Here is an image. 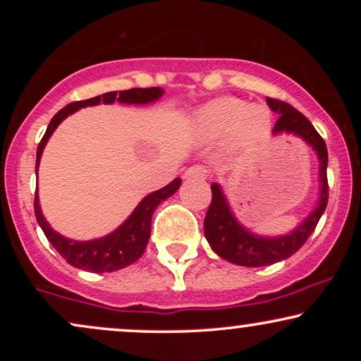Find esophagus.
Listing matches in <instances>:
<instances>
[{
	"label": "esophagus",
	"mask_w": 361,
	"mask_h": 361,
	"mask_svg": "<svg viewBox=\"0 0 361 361\" xmlns=\"http://www.w3.org/2000/svg\"><path fill=\"white\" fill-rule=\"evenodd\" d=\"M209 175V171L204 166H192L185 171L186 180H204Z\"/></svg>",
	"instance_id": "obj_1"
}]
</instances>
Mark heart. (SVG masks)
<instances>
[{"label": "heart", "mask_w": 361, "mask_h": 361, "mask_svg": "<svg viewBox=\"0 0 361 361\" xmlns=\"http://www.w3.org/2000/svg\"><path fill=\"white\" fill-rule=\"evenodd\" d=\"M197 128L205 137H224L234 151H251L270 137L271 114L264 105H250L241 98L224 97L197 111Z\"/></svg>", "instance_id": "b5f03b06"}]
</instances>
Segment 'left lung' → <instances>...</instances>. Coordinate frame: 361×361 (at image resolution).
Wrapping results in <instances>:
<instances>
[{
  "mask_svg": "<svg viewBox=\"0 0 361 361\" xmlns=\"http://www.w3.org/2000/svg\"><path fill=\"white\" fill-rule=\"evenodd\" d=\"M268 106L280 115L273 127V135L290 134L300 137L312 147L319 161V197L310 214L299 226L293 227L287 234L261 235L252 233L238 221L222 186L212 183V204L207 210L204 231L215 255L229 263L241 267H268L290 258L307 241L309 235L316 229L319 219L324 214L327 205V149L324 140L317 134L316 128L299 110L288 103L267 98Z\"/></svg>",
  "mask_w": 361,
  "mask_h": 361,
  "instance_id": "1",
  "label": "left lung"
}]
</instances>
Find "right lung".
Instances as JSON below:
<instances>
[{
	"label": "right lung",
	"instance_id": "add662e5",
	"mask_svg": "<svg viewBox=\"0 0 361 361\" xmlns=\"http://www.w3.org/2000/svg\"><path fill=\"white\" fill-rule=\"evenodd\" d=\"M164 94L163 88H132L126 91H109L103 93L100 97L90 98V100L74 102L66 105L64 109L57 111L54 115L51 123H49L47 130H45L42 140H40L39 147H37V163H35V173H39L40 166V157H42L44 147L47 140L51 139L57 126L69 115L80 109H86V106L94 105H111V103L118 102L123 105H149L159 100ZM181 180L176 178L171 183L164 186V188L156 190V192L146 195L139 205L135 207L134 212L123 221L115 231L110 234L103 235L98 239H90V241H76V239H69L54 231L47 219L44 217L42 209L39 204V193H35V217L39 226L42 227L45 238L49 243L56 247V251L68 261L73 267L80 268L85 271L93 273H105V271H117L122 268L128 267V264L135 263L140 256H142L144 250H146L149 235H151V221L152 214L157 209L161 202L168 200L171 195H175L180 188Z\"/></svg>",
	"mask_w": 361,
	"mask_h": 361
}]
</instances>
